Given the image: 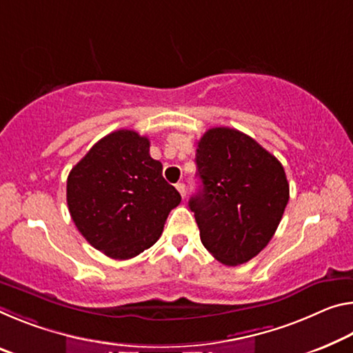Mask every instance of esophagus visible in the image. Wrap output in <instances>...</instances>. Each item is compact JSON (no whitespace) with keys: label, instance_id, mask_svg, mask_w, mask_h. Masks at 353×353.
Instances as JSON below:
<instances>
[{"label":"esophagus","instance_id":"esophagus-1","mask_svg":"<svg viewBox=\"0 0 353 353\" xmlns=\"http://www.w3.org/2000/svg\"><path fill=\"white\" fill-rule=\"evenodd\" d=\"M176 188H177V192H179V193H181V196H182V198H185V194H187V188H185V183L179 182V183H176Z\"/></svg>","mask_w":353,"mask_h":353}]
</instances>
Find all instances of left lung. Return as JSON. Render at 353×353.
Instances as JSON below:
<instances>
[{"instance_id": "obj_1", "label": "left lung", "mask_w": 353, "mask_h": 353, "mask_svg": "<svg viewBox=\"0 0 353 353\" xmlns=\"http://www.w3.org/2000/svg\"><path fill=\"white\" fill-rule=\"evenodd\" d=\"M203 190L190 199L201 242L225 265H239L270 242L289 201V183L275 155L229 127L207 130L198 141Z\"/></svg>"}]
</instances>
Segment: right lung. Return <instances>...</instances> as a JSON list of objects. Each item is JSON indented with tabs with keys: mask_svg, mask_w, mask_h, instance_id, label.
Wrapping results in <instances>:
<instances>
[{
	"mask_svg": "<svg viewBox=\"0 0 353 353\" xmlns=\"http://www.w3.org/2000/svg\"><path fill=\"white\" fill-rule=\"evenodd\" d=\"M149 138L135 130L103 137L72 168L67 205L78 231L113 259L152 247L181 194L149 154Z\"/></svg>",
	"mask_w": 353,
	"mask_h": 353,
	"instance_id": "right-lung-1",
	"label": "right lung"
}]
</instances>
